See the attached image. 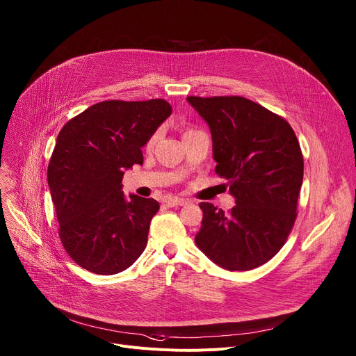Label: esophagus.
<instances>
[{
    "mask_svg": "<svg viewBox=\"0 0 356 356\" xmlns=\"http://www.w3.org/2000/svg\"><path fill=\"white\" fill-rule=\"evenodd\" d=\"M186 203H188V200L181 199V197H170V199L165 200V204H167V207H170V208H175V207H184Z\"/></svg>",
    "mask_w": 356,
    "mask_h": 356,
    "instance_id": "obj_1",
    "label": "esophagus"
}]
</instances>
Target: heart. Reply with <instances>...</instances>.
<instances>
[{
    "mask_svg": "<svg viewBox=\"0 0 356 356\" xmlns=\"http://www.w3.org/2000/svg\"><path fill=\"white\" fill-rule=\"evenodd\" d=\"M191 131H195V129H188V131H186V133H191ZM157 138H159V133L153 134V136H152V138H149V140H148V143H147V147H153V145L156 144Z\"/></svg>",
    "mask_w": 356,
    "mask_h": 356,
    "instance_id": "b5f03b06",
    "label": "heart"
}]
</instances>
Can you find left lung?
I'll return each mask as SVG.
<instances>
[{"instance_id": "left-lung-1", "label": "left lung", "mask_w": 356, "mask_h": 356, "mask_svg": "<svg viewBox=\"0 0 356 356\" xmlns=\"http://www.w3.org/2000/svg\"><path fill=\"white\" fill-rule=\"evenodd\" d=\"M208 122L216 175L236 204L223 212L202 202L195 241L215 264L248 271L266 264L294 227L303 183V154L291 125L244 97H188Z\"/></svg>"}]
</instances>
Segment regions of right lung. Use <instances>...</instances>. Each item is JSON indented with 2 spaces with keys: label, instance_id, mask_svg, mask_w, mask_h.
Masks as SVG:
<instances>
[{
  "label": "right lung",
  "instance_id": "right-lung-1",
  "mask_svg": "<svg viewBox=\"0 0 356 356\" xmlns=\"http://www.w3.org/2000/svg\"><path fill=\"white\" fill-rule=\"evenodd\" d=\"M172 114L164 99L95 104L69 120L56 140L47 181L67 255L102 275L127 270L143 254L154 199L125 196L127 168L143 164L141 147Z\"/></svg>",
  "mask_w": 356,
  "mask_h": 356
}]
</instances>
